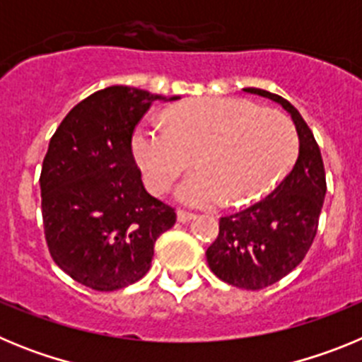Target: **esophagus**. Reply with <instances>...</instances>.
Listing matches in <instances>:
<instances>
[{
	"mask_svg": "<svg viewBox=\"0 0 362 362\" xmlns=\"http://www.w3.org/2000/svg\"><path fill=\"white\" fill-rule=\"evenodd\" d=\"M194 219V214L187 212V210H177V221L179 223H188V221Z\"/></svg>",
	"mask_w": 362,
	"mask_h": 362,
	"instance_id": "obj_1",
	"label": "esophagus"
}]
</instances>
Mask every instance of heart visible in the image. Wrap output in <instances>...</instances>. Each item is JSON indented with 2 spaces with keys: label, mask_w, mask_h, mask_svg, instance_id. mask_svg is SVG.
Returning <instances> with one entry per match:
<instances>
[{
  "label": "heart",
  "mask_w": 362,
  "mask_h": 362,
  "mask_svg": "<svg viewBox=\"0 0 362 362\" xmlns=\"http://www.w3.org/2000/svg\"><path fill=\"white\" fill-rule=\"evenodd\" d=\"M166 123L137 127L134 158L153 194H165L196 161L199 170L177 190L192 206L257 201L288 174L299 153L292 119L246 99H194L166 112Z\"/></svg>",
  "instance_id": "b5f03b06"
}]
</instances>
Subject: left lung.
<instances>
[{"label": "left lung", "instance_id": "1", "mask_svg": "<svg viewBox=\"0 0 362 362\" xmlns=\"http://www.w3.org/2000/svg\"><path fill=\"white\" fill-rule=\"evenodd\" d=\"M245 92L279 103L292 116L299 156L292 172L263 201L219 219V235L206 250L210 270L221 281L245 290L277 283L305 259L317 233L326 194L321 150L299 110L261 88Z\"/></svg>", "mask_w": 362, "mask_h": 362}]
</instances>
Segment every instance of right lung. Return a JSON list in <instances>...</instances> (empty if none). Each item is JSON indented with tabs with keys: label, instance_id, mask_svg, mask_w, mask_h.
Listing matches in <instances>:
<instances>
[{
	"label": "right lung",
	"instance_id": "1",
	"mask_svg": "<svg viewBox=\"0 0 362 362\" xmlns=\"http://www.w3.org/2000/svg\"><path fill=\"white\" fill-rule=\"evenodd\" d=\"M163 95L114 85L66 114L41 168L45 239L54 263L74 281L114 292L150 270L156 239L175 212L145 190L132 134ZM179 99V98H170Z\"/></svg>",
	"mask_w": 362,
	"mask_h": 362
}]
</instances>
